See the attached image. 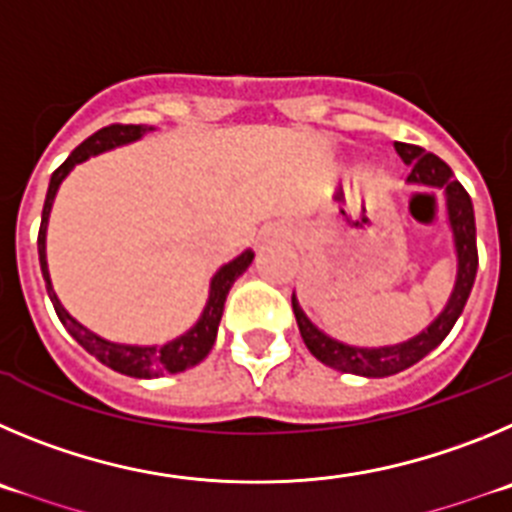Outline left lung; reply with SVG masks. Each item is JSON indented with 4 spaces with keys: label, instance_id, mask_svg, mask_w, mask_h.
Returning a JSON list of instances; mask_svg holds the SVG:
<instances>
[{
    "label": "left lung",
    "instance_id": "1",
    "mask_svg": "<svg viewBox=\"0 0 512 512\" xmlns=\"http://www.w3.org/2000/svg\"><path fill=\"white\" fill-rule=\"evenodd\" d=\"M395 150L403 158V163L411 168L408 173V183L428 188H444L446 193V209H449V222L454 229V245H457L459 257V273L454 293H451L449 303L441 311L439 319L428 326L423 334L405 344H395V347H380V349H362L349 347V344L334 342L326 334H321L311 321L306 319V313L298 306L296 296H293V313H296L298 329H301L303 342H306L308 352L313 357L324 362V365L334 367L339 372H352V375L362 377H388L395 372L405 370V367L416 365L418 359L426 357L434 347H439L451 331V326L457 324L459 313L464 311L469 293H472L474 275H477V229H474V211L469 193L464 191L462 183L454 178L449 165L434 153H426L423 147L408 145V142H395Z\"/></svg>",
    "mask_w": 512,
    "mask_h": 512
}]
</instances>
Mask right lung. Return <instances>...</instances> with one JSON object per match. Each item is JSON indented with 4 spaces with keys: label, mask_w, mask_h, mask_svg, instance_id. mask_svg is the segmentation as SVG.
Masks as SVG:
<instances>
[{
    "label": "right lung",
    "mask_w": 512,
    "mask_h": 512,
    "mask_svg": "<svg viewBox=\"0 0 512 512\" xmlns=\"http://www.w3.org/2000/svg\"><path fill=\"white\" fill-rule=\"evenodd\" d=\"M147 130H150V127H145V124H109V127H104V130L94 132L89 140L81 142V145H78L76 150H73V153L53 170V176H50L48 196H45V206H43V222H40V232H38L40 270H43L45 288H48V296L50 301H53V308L55 313H58L61 324L66 326L68 334H71L73 339L86 349V352L94 354L99 362H104V365L112 367V370L130 377L176 375V372H183L188 370V367L199 365L201 359H204L206 354L211 352V347H214L216 329H219V321H222L224 301H227L229 288H232L234 280H237L239 275L245 273L247 267H250L252 257H255L250 250H247L242 252L237 260L224 265L222 270L214 275V280H211V296L199 324L193 326L188 334H183L181 339L163 344V347H124V344L104 342V339L91 334L89 329H84L78 321H73L71 316H68L66 308L61 306V301L55 298L53 285H50V278H48V262H45V227H48V214H50V206H53L55 191H58L61 181L68 176V170H71L76 163H84L86 158L101 153V150H109V147L114 145H124V142L137 140V137Z\"/></svg>",
    "instance_id": "1"
}]
</instances>
